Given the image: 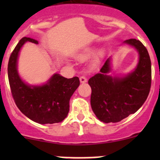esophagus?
Masks as SVG:
<instances>
[{
	"label": "esophagus",
	"instance_id": "obj_1",
	"mask_svg": "<svg viewBox=\"0 0 160 160\" xmlns=\"http://www.w3.org/2000/svg\"><path fill=\"white\" fill-rule=\"evenodd\" d=\"M87 78L85 77H83V76H82V77H80V83H86L87 82Z\"/></svg>",
	"mask_w": 160,
	"mask_h": 160
}]
</instances>
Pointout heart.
I'll use <instances>...</instances> for the list:
<instances>
[{
	"label": "heart",
	"mask_w": 160,
	"mask_h": 160,
	"mask_svg": "<svg viewBox=\"0 0 160 160\" xmlns=\"http://www.w3.org/2000/svg\"><path fill=\"white\" fill-rule=\"evenodd\" d=\"M93 54V50L89 49L85 50L83 52H82L81 54L79 55V56H77V58H78L79 60L84 61L86 60V59H88V58H90Z\"/></svg>",
	"instance_id": "obj_1"
}]
</instances>
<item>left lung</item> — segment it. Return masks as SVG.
<instances>
[{
    "mask_svg": "<svg viewBox=\"0 0 160 160\" xmlns=\"http://www.w3.org/2000/svg\"><path fill=\"white\" fill-rule=\"evenodd\" d=\"M123 44L136 49V67L122 77L108 75L111 57L105 61L99 73L89 79L91 88L90 104L95 115L104 123H115L136 112L142 106L151 87V60L149 52L139 40H125Z\"/></svg>",
    "mask_w": 160,
    "mask_h": 160,
    "instance_id": "1",
    "label": "left lung"
}]
</instances>
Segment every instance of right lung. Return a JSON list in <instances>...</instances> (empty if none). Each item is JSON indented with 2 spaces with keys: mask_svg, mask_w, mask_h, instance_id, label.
I'll return each instance as SVG.
<instances>
[{
  "mask_svg": "<svg viewBox=\"0 0 160 160\" xmlns=\"http://www.w3.org/2000/svg\"><path fill=\"white\" fill-rule=\"evenodd\" d=\"M38 44L33 38L24 37L11 53L8 66V75L13 98L18 109L26 117L38 124L62 122L70 110V100L80 85L77 77L67 79L54 73L42 85L25 83L18 71V59L25 42Z\"/></svg>",
  "mask_w": 160,
  "mask_h": 160,
  "instance_id": "add662e5",
  "label": "right lung"
}]
</instances>
